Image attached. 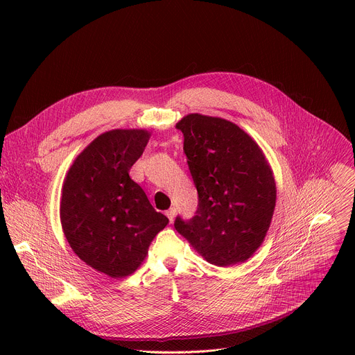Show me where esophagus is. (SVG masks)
<instances>
[{
  "mask_svg": "<svg viewBox=\"0 0 355 355\" xmlns=\"http://www.w3.org/2000/svg\"><path fill=\"white\" fill-rule=\"evenodd\" d=\"M166 215H167L168 220H170V222H173V220H174V218H175V208H170V209L166 212Z\"/></svg>",
  "mask_w": 355,
  "mask_h": 355,
  "instance_id": "esophagus-1",
  "label": "esophagus"
}]
</instances>
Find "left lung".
<instances>
[{
    "mask_svg": "<svg viewBox=\"0 0 355 355\" xmlns=\"http://www.w3.org/2000/svg\"><path fill=\"white\" fill-rule=\"evenodd\" d=\"M198 191L195 216L174 226L211 264L244 263L270 227L277 188L263 150L237 125L199 114L177 125Z\"/></svg>",
    "mask_w": 355,
    "mask_h": 355,
    "instance_id": "1",
    "label": "left lung"
}]
</instances>
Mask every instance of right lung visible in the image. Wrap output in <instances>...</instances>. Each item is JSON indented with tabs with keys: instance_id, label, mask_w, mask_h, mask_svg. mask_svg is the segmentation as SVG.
<instances>
[{
	"instance_id": "obj_1",
	"label": "right lung",
	"mask_w": 355,
	"mask_h": 355,
	"mask_svg": "<svg viewBox=\"0 0 355 355\" xmlns=\"http://www.w3.org/2000/svg\"><path fill=\"white\" fill-rule=\"evenodd\" d=\"M148 137L141 129L103 133L77 156L63 184L60 220L70 247L112 278L135 272L168 223L129 177Z\"/></svg>"
}]
</instances>
